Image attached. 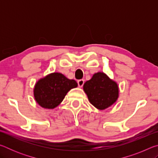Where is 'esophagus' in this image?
Listing matches in <instances>:
<instances>
[{
	"label": "esophagus",
	"instance_id": "34e87169",
	"mask_svg": "<svg viewBox=\"0 0 158 158\" xmlns=\"http://www.w3.org/2000/svg\"><path fill=\"white\" fill-rule=\"evenodd\" d=\"M77 83H78V85L79 87H82L83 85H84V79H79L78 81H77Z\"/></svg>",
	"mask_w": 158,
	"mask_h": 158
}]
</instances>
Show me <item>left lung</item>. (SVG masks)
Listing matches in <instances>:
<instances>
[{"instance_id":"obj_1","label":"left lung","mask_w":158,"mask_h":158,"mask_svg":"<svg viewBox=\"0 0 158 158\" xmlns=\"http://www.w3.org/2000/svg\"><path fill=\"white\" fill-rule=\"evenodd\" d=\"M84 92L92 105L104 110L116 102L118 98V85L104 73H97L84 84Z\"/></svg>"}]
</instances>
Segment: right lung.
I'll return each mask as SVG.
<instances>
[{
  "label": "right lung",
  "instance_id": "add662e5",
  "mask_svg": "<svg viewBox=\"0 0 158 158\" xmlns=\"http://www.w3.org/2000/svg\"><path fill=\"white\" fill-rule=\"evenodd\" d=\"M76 87L75 80L69 79L61 73H51L36 83L34 98L42 107L54 109L62 102L69 90Z\"/></svg>",
  "mask_w": 158,
  "mask_h": 158
}]
</instances>
